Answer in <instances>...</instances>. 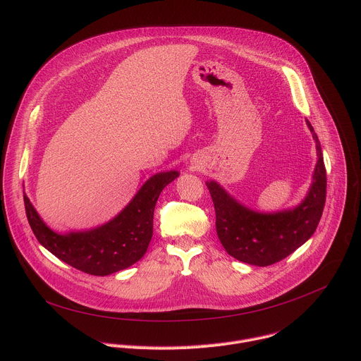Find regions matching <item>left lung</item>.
Returning <instances> with one entry per match:
<instances>
[{"mask_svg":"<svg viewBox=\"0 0 361 361\" xmlns=\"http://www.w3.org/2000/svg\"><path fill=\"white\" fill-rule=\"evenodd\" d=\"M307 126L313 133L319 160L312 187L295 209L279 213L252 212L237 202L219 183H205L214 202L217 235L234 259L259 267L271 266L314 234L324 209L327 177L319 137L308 120Z\"/></svg>","mask_w":361,"mask_h":361,"instance_id":"1","label":"left lung"}]
</instances>
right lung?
<instances>
[{
  "label": "right lung",
  "instance_id": "add662e5",
  "mask_svg": "<svg viewBox=\"0 0 361 361\" xmlns=\"http://www.w3.org/2000/svg\"><path fill=\"white\" fill-rule=\"evenodd\" d=\"M178 171L159 173L148 178L127 207L104 226L68 234L48 228L24 194L30 227L42 247L68 266L92 276H109L137 263L152 237V217L163 188Z\"/></svg>",
  "mask_w": 361,
  "mask_h": 361
}]
</instances>
